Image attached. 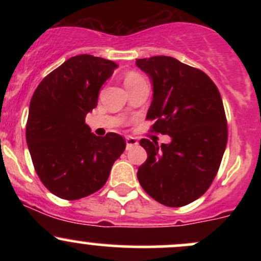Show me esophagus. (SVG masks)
<instances>
[{"mask_svg":"<svg viewBox=\"0 0 261 261\" xmlns=\"http://www.w3.org/2000/svg\"><path fill=\"white\" fill-rule=\"evenodd\" d=\"M138 145V140L133 136H126V149H130L131 146Z\"/></svg>","mask_w":261,"mask_h":261,"instance_id":"34e87169","label":"esophagus"}]
</instances>
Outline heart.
Listing matches in <instances>:
<instances>
[{
  "instance_id": "b5f03b06",
  "label": "heart",
  "mask_w": 261,
  "mask_h": 261,
  "mask_svg": "<svg viewBox=\"0 0 261 261\" xmlns=\"http://www.w3.org/2000/svg\"><path fill=\"white\" fill-rule=\"evenodd\" d=\"M144 80L143 75H140L136 72H130L127 73V75L125 77V86H131V84H136L139 82H143Z\"/></svg>"
}]
</instances>
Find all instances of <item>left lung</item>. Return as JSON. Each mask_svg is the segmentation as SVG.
I'll use <instances>...</instances> for the list:
<instances>
[{"label":"left lung","instance_id":"1","mask_svg":"<svg viewBox=\"0 0 261 261\" xmlns=\"http://www.w3.org/2000/svg\"><path fill=\"white\" fill-rule=\"evenodd\" d=\"M136 65L152 84L146 118L155 120V133L172 138L160 146L141 139L147 159L139 167V183L164 206H186L210 188L220 168L227 144L222 98L206 73L175 58L136 59Z\"/></svg>","mask_w":261,"mask_h":261}]
</instances>
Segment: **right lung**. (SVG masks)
Returning <instances> with one entry per match:
<instances>
[{
	"instance_id": "1",
	"label": "right lung",
	"mask_w": 261,
	"mask_h": 261,
	"mask_svg": "<svg viewBox=\"0 0 261 261\" xmlns=\"http://www.w3.org/2000/svg\"><path fill=\"white\" fill-rule=\"evenodd\" d=\"M116 68L103 58L77 55L46 75L34 92L26 143L39 178L59 198L74 201L101 189L125 150L122 136L109 133L99 138L84 121Z\"/></svg>"
}]
</instances>
